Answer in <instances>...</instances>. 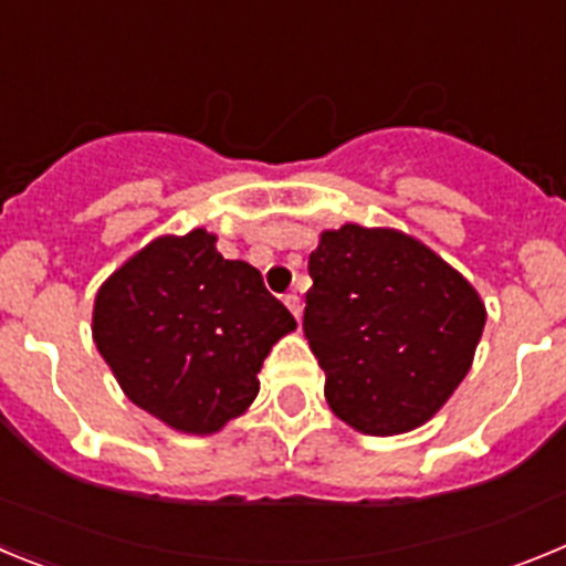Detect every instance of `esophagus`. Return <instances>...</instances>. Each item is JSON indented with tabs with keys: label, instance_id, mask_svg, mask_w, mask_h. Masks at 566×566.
<instances>
[{
	"label": "esophagus",
	"instance_id": "1",
	"mask_svg": "<svg viewBox=\"0 0 566 566\" xmlns=\"http://www.w3.org/2000/svg\"><path fill=\"white\" fill-rule=\"evenodd\" d=\"M283 303H286L289 312L300 319V314H303V300H300L297 294H286V297H283Z\"/></svg>",
	"mask_w": 566,
	"mask_h": 566
}]
</instances>
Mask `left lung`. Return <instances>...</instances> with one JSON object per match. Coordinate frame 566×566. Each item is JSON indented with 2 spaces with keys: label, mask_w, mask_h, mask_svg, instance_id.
I'll list each match as a JSON object with an SVG mask.
<instances>
[{
  "label": "left lung",
  "mask_w": 566,
  "mask_h": 566,
  "mask_svg": "<svg viewBox=\"0 0 566 566\" xmlns=\"http://www.w3.org/2000/svg\"><path fill=\"white\" fill-rule=\"evenodd\" d=\"M308 274L303 332L332 411L371 437L428 422L473 363L476 289L411 234L357 223L319 234Z\"/></svg>",
  "instance_id": "1"
}]
</instances>
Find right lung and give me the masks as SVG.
Instances as JSON below:
<instances>
[{
	"label": "right lung",
	"instance_id": "1",
	"mask_svg": "<svg viewBox=\"0 0 566 566\" xmlns=\"http://www.w3.org/2000/svg\"><path fill=\"white\" fill-rule=\"evenodd\" d=\"M297 323L214 234L153 240L98 289L93 339L129 399L181 433H214L260 391L272 345Z\"/></svg>",
	"mask_w": 566,
	"mask_h": 566
}]
</instances>
